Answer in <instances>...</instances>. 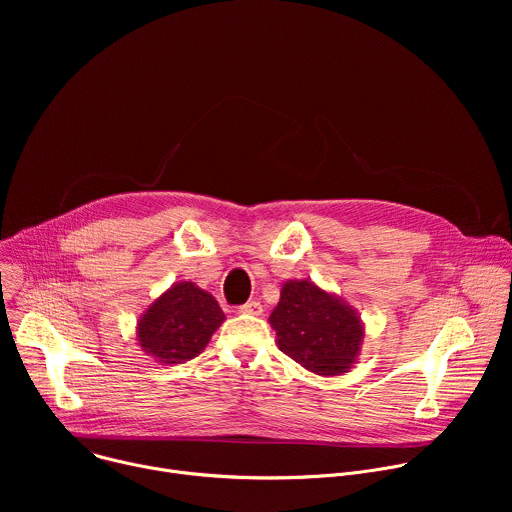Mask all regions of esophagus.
Instances as JSON below:
<instances>
[{"instance_id":"34e87169","label":"esophagus","mask_w":512,"mask_h":512,"mask_svg":"<svg viewBox=\"0 0 512 512\" xmlns=\"http://www.w3.org/2000/svg\"><path fill=\"white\" fill-rule=\"evenodd\" d=\"M239 312H241V314H251V316H261V314H263V306H261V302L251 300V302L243 304V306L239 308Z\"/></svg>"}]
</instances>
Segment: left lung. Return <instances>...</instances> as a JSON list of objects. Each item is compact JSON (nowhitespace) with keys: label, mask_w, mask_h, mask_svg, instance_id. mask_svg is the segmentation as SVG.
<instances>
[{"label":"left lung","mask_w":512,"mask_h":512,"mask_svg":"<svg viewBox=\"0 0 512 512\" xmlns=\"http://www.w3.org/2000/svg\"><path fill=\"white\" fill-rule=\"evenodd\" d=\"M283 354L320 377H338L358 362L364 322L358 312L312 279H287L269 316Z\"/></svg>","instance_id":"left-lung-1"}]
</instances>
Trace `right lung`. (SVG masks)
<instances>
[{
  "label": "right lung",
  "instance_id": "right-lung-1",
  "mask_svg": "<svg viewBox=\"0 0 512 512\" xmlns=\"http://www.w3.org/2000/svg\"><path fill=\"white\" fill-rule=\"evenodd\" d=\"M223 322L225 312L208 291L176 281L139 316L135 338L154 360L180 364L198 356Z\"/></svg>",
  "mask_w": 512,
  "mask_h": 512
}]
</instances>
